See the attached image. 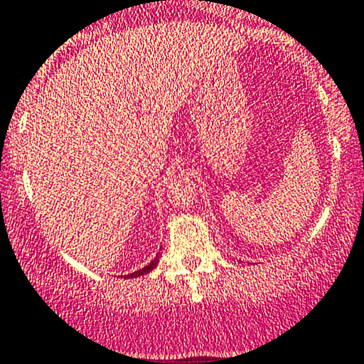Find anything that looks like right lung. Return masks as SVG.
<instances>
[{
    "mask_svg": "<svg viewBox=\"0 0 364 364\" xmlns=\"http://www.w3.org/2000/svg\"><path fill=\"white\" fill-rule=\"evenodd\" d=\"M158 261H160V258H154L153 261H151L149 264H146L144 268H141V270H137V272H134V273H130V275H127V279H134V277H141V275H146V273H149L151 270H154V268H156V264H158Z\"/></svg>",
    "mask_w": 364,
    "mask_h": 364,
    "instance_id": "1",
    "label": "right lung"
}]
</instances>
